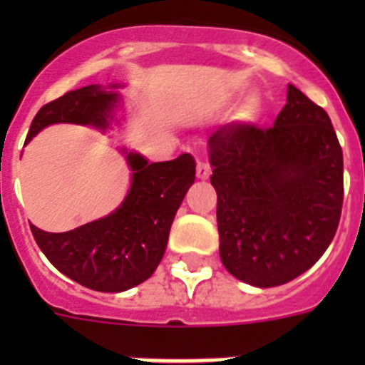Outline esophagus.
Returning a JSON list of instances; mask_svg holds the SVG:
<instances>
[{
	"label": "esophagus",
	"mask_w": 365,
	"mask_h": 365,
	"mask_svg": "<svg viewBox=\"0 0 365 365\" xmlns=\"http://www.w3.org/2000/svg\"><path fill=\"white\" fill-rule=\"evenodd\" d=\"M210 173H212V170H210V166H208V164L206 163H197V177L199 179H208V177H210Z\"/></svg>",
	"instance_id": "1"
}]
</instances>
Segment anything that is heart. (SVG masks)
Returning <instances> with one entry per match:
<instances>
[{"mask_svg":"<svg viewBox=\"0 0 365 365\" xmlns=\"http://www.w3.org/2000/svg\"><path fill=\"white\" fill-rule=\"evenodd\" d=\"M261 113V98L257 95H248L240 108V118L245 122H254Z\"/></svg>","mask_w":365,"mask_h":365,"instance_id":"b5f03b06","label":"heart"}]
</instances>
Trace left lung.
<instances>
[{"label": "left lung", "instance_id": "obj_1", "mask_svg": "<svg viewBox=\"0 0 365 365\" xmlns=\"http://www.w3.org/2000/svg\"><path fill=\"white\" fill-rule=\"evenodd\" d=\"M208 157L225 269L259 289L311 269L344 202V155L327 113L289 86L272 128L222 125L208 138Z\"/></svg>", "mask_w": 365, "mask_h": 365}]
</instances>
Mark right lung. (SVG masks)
<instances>
[{"instance_id": "obj_1", "label": "right lung", "mask_w": 365, "mask_h": 365, "mask_svg": "<svg viewBox=\"0 0 365 365\" xmlns=\"http://www.w3.org/2000/svg\"><path fill=\"white\" fill-rule=\"evenodd\" d=\"M120 87L124 86L93 83L45 104L32 120L25 143L47 125L62 122L106 131L117 120ZM122 153L131 170V185L117 210L60 234L31 225L47 259L67 278L98 292L128 291L155 272L173 217L195 180V160L190 153L166 163H150L137 151Z\"/></svg>"}]
</instances>
